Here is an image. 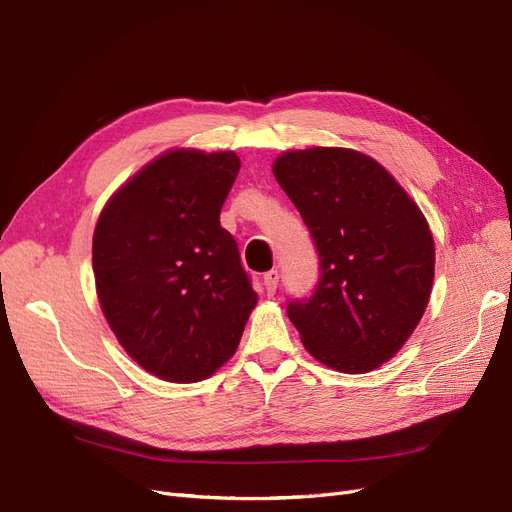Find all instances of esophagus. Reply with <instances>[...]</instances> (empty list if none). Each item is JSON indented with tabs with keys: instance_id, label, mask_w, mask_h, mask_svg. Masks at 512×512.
<instances>
[{
	"instance_id": "1",
	"label": "esophagus",
	"mask_w": 512,
	"mask_h": 512,
	"mask_svg": "<svg viewBox=\"0 0 512 512\" xmlns=\"http://www.w3.org/2000/svg\"><path fill=\"white\" fill-rule=\"evenodd\" d=\"M263 287H266L268 295H274V291L278 287V272L276 270H270L263 274Z\"/></svg>"
}]
</instances>
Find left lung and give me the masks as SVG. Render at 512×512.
Masks as SVG:
<instances>
[{
	"mask_svg": "<svg viewBox=\"0 0 512 512\" xmlns=\"http://www.w3.org/2000/svg\"><path fill=\"white\" fill-rule=\"evenodd\" d=\"M319 255V283L287 315L306 351L346 374L370 372L415 332L434 283V238L419 206L351 148L287 151L272 168Z\"/></svg>",
	"mask_w": 512,
	"mask_h": 512,
	"instance_id": "obj_1",
	"label": "left lung"
}]
</instances>
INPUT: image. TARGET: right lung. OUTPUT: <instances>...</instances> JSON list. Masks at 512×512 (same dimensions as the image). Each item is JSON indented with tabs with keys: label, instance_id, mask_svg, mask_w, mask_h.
Listing matches in <instances>:
<instances>
[{
	"label": "right lung",
	"instance_id": "obj_1",
	"mask_svg": "<svg viewBox=\"0 0 512 512\" xmlns=\"http://www.w3.org/2000/svg\"><path fill=\"white\" fill-rule=\"evenodd\" d=\"M238 170L232 151L163 153L97 219L93 274L104 317L129 357L163 381L217 372L257 304L219 221Z\"/></svg>",
	"mask_w": 512,
	"mask_h": 512
}]
</instances>
